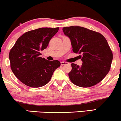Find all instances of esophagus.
Instances as JSON below:
<instances>
[{
	"mask_svg": "<svg viewBox=\"0 0 121 121\" xmlns=\"http://www.w3.org/2000/svg\"><path fill=\"white\" fill-rule=\"evenodd\" d=\"M67 64V62H65V61H62V62H61V65L62 66L65 65H66Z\"/></svg>",
	"mask_w": 121,
	"mask_h": 121,
	"instance_id": "esophagus-1",
	"label": "esophagus"
}]
</instances>
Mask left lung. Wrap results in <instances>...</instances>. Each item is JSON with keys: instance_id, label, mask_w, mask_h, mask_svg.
Segmentation results:
<instances>
[{"instance_id": "left-lung-1", "label": "left lung", "mask_w": 121, "mask_h": 121, "mask_svg": "<svg viewBox=\"0 0 121 121\" xmlns=\"http://www.w3.org/2000/svg\"><path fill=\"white\" fill-rule=\"evenodd\" d=\"M63 32L71 40L74 53L82 55V65L72 64L69 73L71 81L80 87L94 86L109 72L112 52L104 37L99 32L79 26L64 27Z\"/></svg>"}]
</instances>
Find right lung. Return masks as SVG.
<instances>
[{
	"label": "right lung",
	"mask_w": 121,
	"mask_h": 121,
	"mask_svg": "<svg viewBox=\"0 0 121 121\" xmlns=\"http://www.w3.org/2000/svg\"><path fill=\"white\" fill-rule=\"evenodd\" d=\"M56 28H40L20 37L9 52L10 67L15 76L23 84L33 88L45 86L60 66L58 60L49 61L40 57L51 39L58 32Z\"/></svg>",
	"instance_id": "right-lung-1"
}]
</instances>
